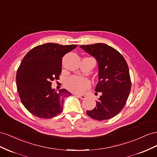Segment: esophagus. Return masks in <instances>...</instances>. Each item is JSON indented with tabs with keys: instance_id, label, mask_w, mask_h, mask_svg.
I'll use <instances>...</instances> for the list:
<instances>
[{
	"instance_id": "esophagus-1",
	"label": "esophagus",
	"mask_w": 157,
	"mask_h": 157,
	"mask_svg": "<svg viewBox=\"0 0 157 157\" xmlns=\"http://www.w3.org/2000/svg\"><path fill=\"white\" fill-rule=\"evenodd\" d=\"M74 95H76V96H78L79 98H82V99H84V98L86 97V96L83 95H79V94H77V93H74Z\"/></svg>"
}]
</instances>
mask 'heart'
<instances>
[{"mask_svg":"<svg viewBox=\"0 0 157 157\" xmlns=\"http://www.w3.org/2000/svg\"><path fill=\"white\" fill-rule=\"evenodd\" d=\"M66 86L67 88L74 92L83 93L90 86V82L86 78L74 75L67 80Z\"/></svg>","mask_w":157,"mask_h":157,"instance_id":"heart-1","label":"heart"}]
</instances>
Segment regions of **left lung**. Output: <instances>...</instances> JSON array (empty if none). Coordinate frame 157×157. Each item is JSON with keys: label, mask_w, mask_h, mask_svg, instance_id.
<instances>
[{"label": "left lung", "mask_w": 157, "mask_h": 157, "mask_svg": "<svg viewBox=\"0 0 157 157\" xmlns=\"http://www.w3.org/2000/svg\"><path fill=\"white\" fill-rule=\"evenodd\" d=\"M79 47L97 61L98 82L95 91L102 93L96 107L86 113L100 121L113 118L124 108L131 90L127 62L118 51L108 44L96 43Z\"/></svg>", "instance_id": "left-lung-1"}]
</instances>
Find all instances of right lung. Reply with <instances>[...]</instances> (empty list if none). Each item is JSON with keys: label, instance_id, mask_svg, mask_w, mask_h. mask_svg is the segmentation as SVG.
Here are the masks:
<instances>
[{"label": "right lung", "instance_id": "obj_1", "mask_svg": "<svg viewBox=\"0 0 157 157\" xmlns=\"http://www.w3.org/2000/svg\"><path fill=\"white\" fill-rule=\"evenodd\" d=\"M77 46L48 43L26 54L17 71L16 86L22 104L30 113L51 118L63 110L64 98L71 94L65 89L55 91L51 82L59 79L62 57Z\"/></svg>", "mask_w": 157, "mask_h": 157}]
</instances>
